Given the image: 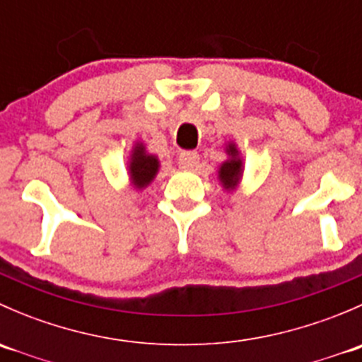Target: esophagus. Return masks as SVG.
<instances>
[{"label":"esophagus","mask_w":362,"mask_h":362,"mask_svg":"<svg viewBox=\"0 0 362 362\" xmlns=\"http://www.w3.org/2000/svg\"><path fill=\"white\" fill-rule=\"evenodd\" d=\"M199 163V154L194 151H184L178 156V166L184 168V170H191L196 164Z\"/></svg>","instance_id":"34e87169"}]
</instances>
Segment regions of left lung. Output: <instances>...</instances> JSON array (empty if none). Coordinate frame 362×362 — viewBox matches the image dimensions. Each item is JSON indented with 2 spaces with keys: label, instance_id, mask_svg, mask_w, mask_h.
I'll return each mask as SVG.
<instances>
[{
  "label": "left lung",
  "instance_id": "8db88e82",
  "mask_svg": "<svg viewBox=\"0 0 362 362\" xmlns=\"http://www.w3.org/2000/svg\"><path fill=\"white\" fill-rule=\"evenodd\" d=\"M229 154L233 156V159L226 160L221 166V171H218V177H221L224 187L231 189L235 187V184L238 182L240 173H242V160L236 159V148L235 145H229Z\"/></svg>",
  "mask_w": 362,
  "mask_h": 362
}]
</instances>
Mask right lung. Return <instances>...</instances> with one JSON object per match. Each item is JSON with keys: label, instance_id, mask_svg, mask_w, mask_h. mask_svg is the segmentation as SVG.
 Wrapping results in <instances>:
<instances>
[{"label": "right lung", "instance_id": "right-lung-1", "mask_svg": "<svg viewBox=\"0 0 362 362\" xmlns=\"http://www.w3.org/2000/svg\"><path fill=\"white\" fill-rule=\"evenodd\" d=\"M158 168L159 163L154 156L145 154L141 145L134 147L133 158H131L129 164V173L136 187H145V185L151 184V180L158 173Z\"/></svg>", "mask_w": 362, "mask_h": 362}]
</instances>
